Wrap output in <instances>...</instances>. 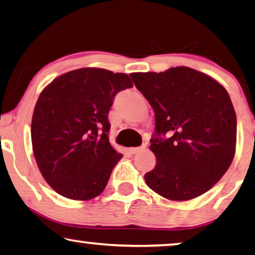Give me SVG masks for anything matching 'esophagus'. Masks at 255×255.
<instances>
[{"label":"esophagus","instance_id":"34e87169","mask_svg":"<svg viewBox=\"0 0 255 255\" xmlns=\"http://www.w3.org/2000/svg\"><path fill=\"white\" fill-rule=\"evenodd\" d=\"M145 148H146V144L144 143V144H142L141 146H137V148H129V152L136 153V152L141 151V150H144Z\"/></svg>","mask_w":255,"mask_h":255}]
</instances>
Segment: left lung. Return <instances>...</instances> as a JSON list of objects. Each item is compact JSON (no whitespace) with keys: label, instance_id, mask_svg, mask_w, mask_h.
Listing matches in <instances>:
<instances>
[{"label":"left lung","instance_id":"1","mask_svg":"<svg viewBox=\"0 0 255 255\" xmlns=\"http://www.w3.org/2000/svg\"><path fill=\"white\" fill-rule=\"evenodd\" d=\"M130 77L155 111L150 149L157 163L145 173V184L173 201L209 191L230 167L236 151V112L227 90L188 67Z\"/></svg>","mask_w":255,"mask_h":255}]
</instances>
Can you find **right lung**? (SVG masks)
Returning a JSON list of instances; mask_svg holds the SVG:
<instances>
[{
	"label": "right lung",
	"mask_w": 255,
	"mask_h": 255,
	"mask_svg": "<svg viewBox=\"0 0 255 255\" xmlns=\"http://www.w3.org/2000/svg\"><path fill=\"white\" fill-rule=\"evenodd\" d=\"M132 87L126 74L82 68L47 85L35 104L32 148L47 184L71 200L105 189L123 155L109 141V112L118 92Z\"/></svg>",
	"instance_id": "right-lung-1"
}]
</instances>
